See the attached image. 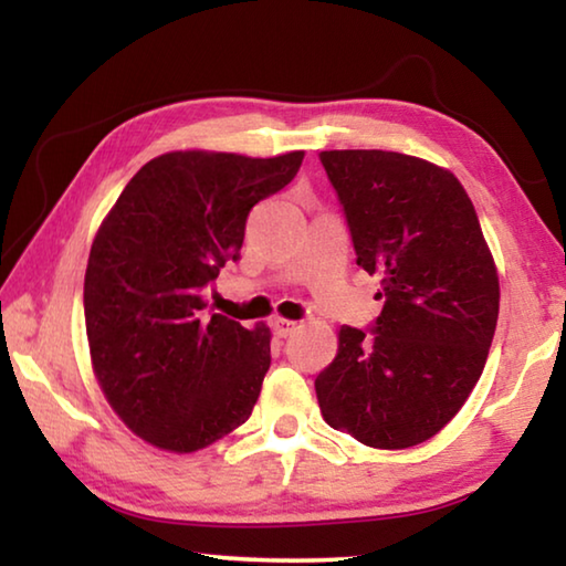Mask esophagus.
<instances>
[{"mask_svg":"<svg viewBox=\"0 0 566 566\" xmlns=\"http://www.w3.org/2000/svg\"><path fill=\"white\" fill-rule=\"evenodd\" d=\"M272 329H274L276 337H290V334L296 332V322L284 319V317H274L272 319Z\"/></svg>","mask_w":566,"mask_h":566,"instance_id":"esophagus-1","label":"esophagus"}]
</instances>
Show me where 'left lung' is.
<instances>
[{"instance_id":"1","label":"left lung","mask_w":566,"mask_h":566,"mask_svg":"<svg viewBox=\"0 0 566 566\" xmlns=\"http://www.w3.org/2000/svg\"><path fill=\"white\" fill-rule=\"evenodd\" d=\"M357 264L381 274L371 332L339 329L314 379L332 429L407 449L452 421L482 377L500 317V276L472 199L449 169L381 149L319 155Z\"/></svg>"}]
</instances>
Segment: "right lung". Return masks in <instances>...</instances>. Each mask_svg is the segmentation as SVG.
Here are the masks:
<instances>
[{"label": "right lung", "mask_w": 566, "mask_h": 566, "mask_svg": "<svg viewBox=\"0 0 566 566\" xmlns=\"http://www.w3.org/2000/svg\"><path fill=\"white\" fill-rule=\"evenodd\" d=\"M302 159L167 151L104 217L84 274L92 367L117 417L151 447L197 452L252 415L270 327L207 314L202 290L239 260L252 207L290 185Z\"/></svg>", "instance_id": "obj_1"}]
</instances>
